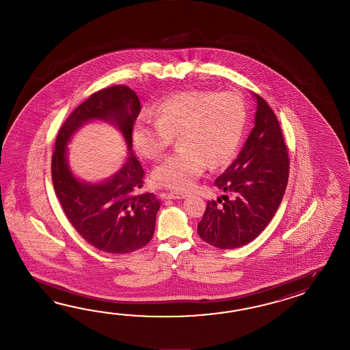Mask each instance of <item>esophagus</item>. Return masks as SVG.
<instances>
[{
  "label": "esophagus",
  "mask_w": 350,
  "mask_h": 350,
  "mask_svg": "<svg viewBox=\"0 0 350 350\" xmlns=\"http://www.w3.org/2000/svg\"><path fill=\"white\" fill-rule=\"evenodd\" d=\"M185 193H165V199H185Z\"/></svg>",
  "instance_id": "1"
}]
</instances>
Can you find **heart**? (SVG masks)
<instances>
[{"mask_svg":"<svg viewBox=\"0 0 350 350\" xmlns=\"http://www.w3.org/2000/svg\"><path fill=\"white\" fill-rule=\"evenodd\" d=\"M154 119L135 122L133 144L145 159L155 160L178 137V151L152 172L157 186L175 191L193 187L202 172L226 164L244 134L246 107L234 92L190 90L165 98L154 109Z\"/></svg>","mask_w":350,"mask_h":350,"instance_id":"obj_1","label":"heart"}]
</instances>
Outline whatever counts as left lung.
I'll return each instance as SVG.
<instances>
[{
    "instance_id": "left-lung-1",
    "label": "left lung",
    "mask_w": 350,
    "mask_h": 350,
    "mask_svg": "<svg viewBox=\"0 0 350 350\" xmlns=\"http://www.w3.org/2000/svg\"><path fill=\"white\" fill-rule=\"evenodd\" d=\"M256 100L255 125L235 161L215 180L224 202L208 201L198 224L204 241L235 249L253 241L275 215L289 178V155L275 113L262 97Z\"/></svg>"
}]
</instances>
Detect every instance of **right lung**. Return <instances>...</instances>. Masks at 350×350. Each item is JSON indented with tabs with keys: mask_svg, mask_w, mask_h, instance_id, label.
Here are the masks:
<instances>
[{
	"mask_svg": "<svg viewBox=\"0 0 350 350\" xmlns=\"http://www.w3.org/2000/svg\"><path fill=\"white\" fill-rule=\"evenodd\" d=\"M140 111L139 97L125 85L100 90L75 109L56 137L51 161L56 196L76 231L105 253H133L148 245L161 204L154 193H139L145 172L133 152L111 178L91 184L70 170L67 144L82 125L100 120L118 127L131 151L133 127Z\"/></svg>",
	"mask_w": 350,
	"mask_h": 350,
	"instance_id": "add662e5",
	"label": "right lung"
}]
</instances>
